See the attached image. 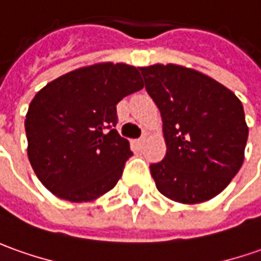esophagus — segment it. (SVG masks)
Returning <instances> with one entry per match:
<instances>
[{"label":"esophagus","mask_w":261,"mask_h":261,"mask_svg":"<svg viewBox=\"0 0 261 261\" xmlns=\"http://www.w3.org/2000/svg\"><path fill=\"white\" fill-rule=\"evenodd\" d=\"M144 140H145V136H141V137H140L137 140V144L141 145V144H143V143H144Z\"/></svg>","instance_id":"obj_1"}]
</instances>
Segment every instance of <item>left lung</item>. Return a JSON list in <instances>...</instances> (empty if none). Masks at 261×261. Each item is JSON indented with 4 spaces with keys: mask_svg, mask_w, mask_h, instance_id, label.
I'll use <instances>...</instances> for the list:
<instances>
[{
    "mask_svg": "<svg viewBox=\"0 0 261 261\" xmlns=\"http://www.w3.org/2000/svg\"><path fill=\"white\" fill-rule=\"evenodd\" d=\"M163 117L167 153L150 164L163 196L184 204L216 197L244 160L249 128L240 100L228 88L174 64L140 68Z\"/></svg>",
    "mask_w": 261,
    "mask_h": 261,
    "instance_id": "1",
    "label": "left lung"
}]
</instances>
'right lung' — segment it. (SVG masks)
Masks as SVG:
<instances>
[{
	"label": "right lung",
	"instance_id": "add662e5",
	"mask_svg": "<svg viewBox=\"0 0 261 261\" xmlns=\"http://www.w3.org/2000/svg\"><path fill=\"white\" fill-rule=\"evenodd\" d=\"M141 88L138 68L102 63L71 71L35 94L25 118L28 159L53 194L80 203L116 186L133 155L114 128L117 104Z\"/></svg>",
	"mask_w": 261,
	"mask_h": 261
}]
</instances>
